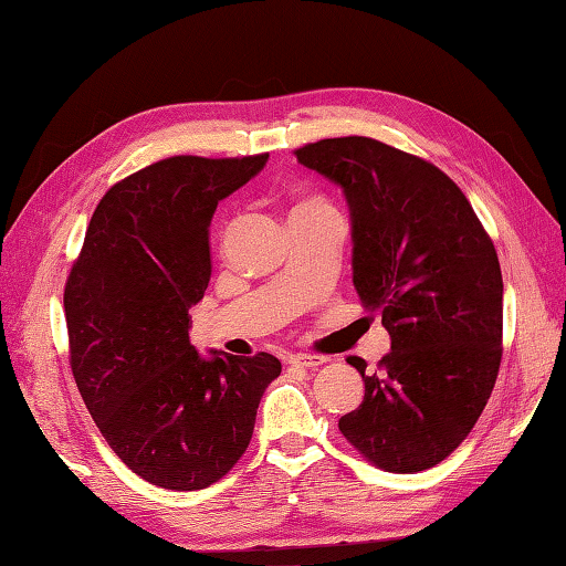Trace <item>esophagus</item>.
<instances>
[{"mask_svg": "<svg viewBox=\"0 0 566 566\" xmlns=\"http://www.w3.org/2000/svg\"><path fill=\"white\" fill-rule=\"evenodd\" d=\"M323 363H328V357H323V355H308V353H296V355L290 357V365L304 367V369L318 367V365H323Z\"/></svg>", "mask_w": 566, "mask_h": 566, "instance_id": "esophagus-1", "label": "esophagus"}]
</instances>
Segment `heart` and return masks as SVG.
I'll return each instance as SVG.
<instances>
[{
    "label": "heart",
    "mask_w": 566,
    "mask_h": 566,
    "mask_svg": "<svg viewBox=\"0 0 566 566\" xmlns=\"http://www.w3.org/2000/svg\"><path fill=\"white\" fill-rule=\"evenodd\" d=\"M306 209H331V207L326 203V199L308 195V197H298V199L294 201L292 213H294V211H306Z\"/></svg>",
    "instance_id": "1"
}]
</instances>
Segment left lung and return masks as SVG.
<instances>
[{"label": "left lung", "mask_w": 566, "mask_h": 566, "mask_svg": "<svg viewBox=\"0 0 566 566\" xmlns=\"http://www.w3.org/2000/svg\"><path fill=\"white\" fill-rule=\"evenodd\" d=\"M345 191L353 282L391 350L367 375L340 432L379 469L413 474L460 448L501 367L503 280L496 248L462 189L418 155L345 136L294 150Z\"/></svg>", "instance_id": "obj_1"}]
</instances>
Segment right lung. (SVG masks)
<instances>
[{"label": "right lung", "mask_w": 566, "mask_h": 566, "mask_svg": "<svg viewBox=\"0 0 566 566\" xmlns=\"http://www.w3.org/2000/svg\"><path fill=\"white\" fill-rule=\"evenodd\" d=\"M270 155H175L116 182L92 213L65 282L70 367L104 440L130 472L207 489L248 450L270 353L201 357L189 308L211 280L209 228L219 201Z\"/></svg>", "instance_id": "add662e5"}]
</instances>
